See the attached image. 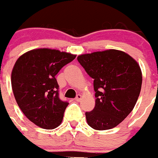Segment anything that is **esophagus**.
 Returning a JSON list of instances; mask_svg holds the SVG:
<instances>
[{
  "instance_id": "34e87169",
  "label": "esophagus",
  "mask_w": 158,
  "mask_h": 158,
  "mask_svg": "<svg viewBox=\"0 0 158 158\" xmlns=\"http://www.w3.org/2000/svg\"><path fill=\"white\" fill-rule=\"evenodd\" d=\"M81 99H82V95H81L80 94H78V95H76V101L79 102Z\"/></svg>"
}]
</instances>
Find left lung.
<instances>
[{
    "label": "left lung",
    "mask_w": 158,
    "mask_h": 158,
    "mask_svg": "<svg viewBox=\"0 0 158 158\" xmlns=\"http://www.w3.org/2000/svg\"><path fill=\"white\" fill-rule=\"evenodd\" d=\"M77 60L94 79L95 106L85 112L87 123L95 130L114 128L133 110L140 95L142 75L139 65L117 49L83 54Z\"/></svg>",
    "instance_id": "8db88e82"
}]
</instances>
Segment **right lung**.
Masks as SVG:
<instances>
[{
	"mask_svg": "<svg viewBox=\"0 0 158 158\" xmlns=\"http://www.w3.org/2000/svg\"><path fill=\"white\" fill-rule=\"evenodd\" d=\"M76 56L56 49H36L19 57L11 73L13 92L27 118L42 128L61 124L69 105L59 96L56 75Z\"/></svg>",
	"mask_w": 158,
	"mask_h": 158,
	"instance_id": "1",
	"label": "right lung"
}]
</instances>
